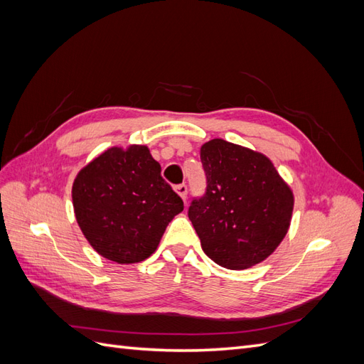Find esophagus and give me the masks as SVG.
<instances>
[{
  "instance_id": "1",
  "label": "esophagus",
  "mask_w": 364,
  "mask_h": 364,
  "mask_svg": "<svg viewBox=\"0 0 364 364\" xmlns=\"http://www.w3.org/2000/svg\"><path fill=\"white\" fill-rule=\"evenodd\" d=\"M174 191L178 193L183 200H186V193H188V188H186L185 183H181V185H176L174 186Z\"/></svg>"
}]
</instances>
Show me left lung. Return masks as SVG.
Instances as JSON below:
<instances>
[{
    "label": "left lung",
    "instance_id": "1",
    "mask_svg": "<svg viewBox=\"0 0 364 364\" xmlns=\"http://www.w3.org/2000/svg\"><path fill=\"white\" fill-rule=\"evenodd\" d=\"M206 190L188 217L203 252L218 266L241 270L266 259L287 234L293 193L272 161L225 139L200 149Z\"/></svg>",
    "mask_w": 364,
    "mask_h": 364
}]
</instances>
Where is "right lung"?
I'll return each instance as SVG.
<instances>
[{
	"label": "right lung",
	"mask_w": 364,
	"mask_h": 364,
	"mask_svg": "<svg viewBox=\"0 0 364 364\" xmlns=\"http://www.w3.org/2000/svg\"><path fill=\"white\" fill-rule=\"evenodd\" d=\"M73 205L90 245L118 264L149 258L183 211L146 146L112 147L87 164L73 183Z\"/></svg>",
	"instance_id": "1"
}]
</instances>
